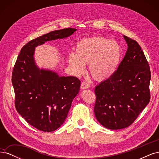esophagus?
Returning <instances> with one entry per match:
<instances>
[{"label": "esophagus", "instance_id": "obj_1", "mask_svg": "<svg viewBox=\"0 0 159 159\" xmlns=\"http://www.w3.org/2000/svg\"><path fill=\"white\" fill-rule=\"evenodd\" d=\"M90 87V85L86 82V81H82L81 84V89H88Z\"/></svg>", "mask_w": 159, "mask_h": 159}]
</instances>
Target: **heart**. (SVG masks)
<instances>
[{"instance_id":"obj_1","label":"heart","mask_w":159,"mask_h":159,"mask_svg":"<svg viewBox=\"0 0 159 159\" xmlns=\"http://www.w3.org/2000/svg\"><path fill=\"white\" fill-rule=\"evenodd\" d=\"M121 54V46L117 41L103 36H93L77 43L75 54L70 53L68 63L78 75L84 74L85 65L89 64L91 76L96 80L103 81L115 73Z\"/></svg>"}]
</instances>
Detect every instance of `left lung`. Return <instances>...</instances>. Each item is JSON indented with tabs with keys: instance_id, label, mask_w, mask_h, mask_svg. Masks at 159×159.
<instances>
[{
	"instance_id": "obj_1",
	"label": "left lung",
	"mask_w": 159,
	"mask_h": 159,
	"mask_svg": "<svg viewBox=\"0 0 159 159\" xmlns=\"http://www.w3.org/2000/svg\"><path fill=\"white\" fill-rule=\"evenodd\" d=\"M128 48L115 73L95 88L94 113L109 129L126 128L135 121L151 99V71L138 43L123 36Z\"/></svg>"
}]
</instances>
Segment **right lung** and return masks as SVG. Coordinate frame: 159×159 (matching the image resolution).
<instances>
[{"instance_id": "add662e5", "label": "right lung", "mask_w": 159, "mask_h": 159, "mask_svg": "<svg viewBox=\"0 0 159 159\" xmlns=\"http://www.w3.org/2000/svg\"><path fill=\"white\" fill-rule=\"evenodd\" d=\"M75 31L71 28L57 30L28 42L13 68L16 109L40 131H55L64 123L72 101L79 93L81 81L76 77H60L54 71L40 70L34 59L35 48L47 41L66 38Z\"/></svg>"}]
</instances>
